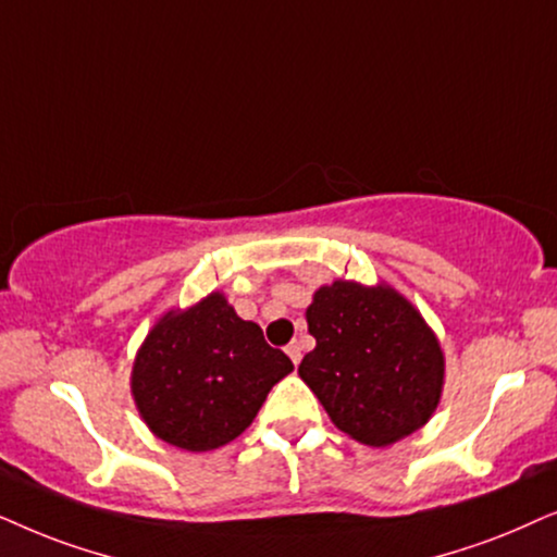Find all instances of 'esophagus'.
<instances>
[{"instance_id": "34e87169", "label": "esophagus", "mask_w": 557, "mask_h": 557, "mask_svg": "<svg viewBox=\"0 0 557 557\" xmlns=\"http://www.w3.org/2000/svg\"><path fill=\"white\" fill-rule=\"evenodd\" d=\"M285 351H287V356H290V359H293V364L298 367V364H300V359H302V348H300L298 341H293V344L287 346Z\"/></svg>"}]
</instances>
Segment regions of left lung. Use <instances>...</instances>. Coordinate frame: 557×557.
<instances>
[{"label":"left lung","instance_id":"obj_1","mask_svg":"<svg viewBox=\"0 0 557 557\" xmlns=\"http://www.w3.org/2000/svg\"><path fill=\"white\" fill-rule=\"evenodd\" d=\"M315 348L298 374L348 438L384 448L438 410L446 356L420 310L387 283L333 280L306 310Z\"/></svg>","mask_w":557,"mask_h":557}]
</instances>
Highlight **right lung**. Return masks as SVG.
<instances>
[{
  "instance_id": "1",
  "label": "right lung",
  "mask_w": 557,
  "mask_h": 557,
  "mask_svg": "<svg viewBox=\"0 0 557 557\" xmlns=\"http://www.w3.org/2000/svg\"><path fill=\"white\" fill-rule=\"evenodd\" d=\"M293 372L262 329L213 290L158 318L132 364V397L154 438L203 454L239 438L270 389Z\"/></svg>"
}]
</instances>
